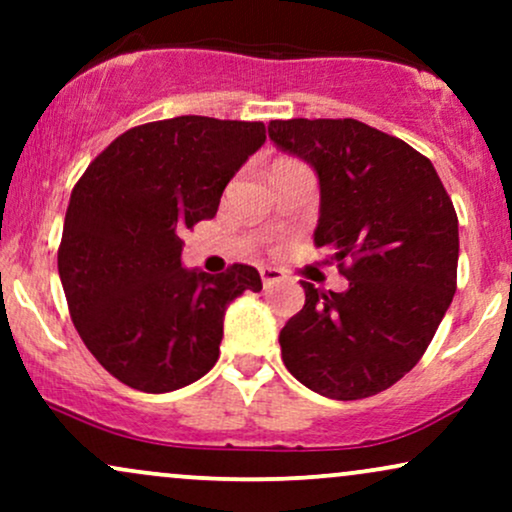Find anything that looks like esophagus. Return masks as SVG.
Returning <instances> with one entry per match:
<instances>
[{"label": "esophagus", "mask_w": 512, "mask_h": 512, "mask_svg": "<svg viewBox=\"0 0 512 512\" xmlns=\"http://www.w3.org/2000/svg\"><path fill=\"white\" fill-rule=\"evenodd\" d=\"M260 276H262L264 289H269V286H274V284H279V281H284L286 279V272H284V269H279V267H262L260 269Z\"/></svg>", "instance_id": "34e87169"}]
</instances>
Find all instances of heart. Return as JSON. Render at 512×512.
Instances as JSON below:
<instances>
[{
  "instance_id": "obj_1",
  "label": "heart",
  "mask_w": 512,
  "mask_h": 512,
  "mask_svg": "<svg viewBox=\"0 0 512 512\" xmlns=\"http://www.w3.org/2000/svg\"><path fill=\"white\" fill-rule=\"evenodd\" d=\"M281 163H293V161H276V163H274V166H281Z\"/></svg>"
}]
</instances>
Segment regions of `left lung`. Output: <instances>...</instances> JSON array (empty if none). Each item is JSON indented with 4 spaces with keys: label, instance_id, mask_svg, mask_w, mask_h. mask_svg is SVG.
<instances>
[{
    "label": "left lung",
    "instance_id": "left-lung-1",
    "mask_svg": "<svg viewBox=\"0 0 512 512\" xmlns=\"http://www.w3.org/2000/svg\"><path fill=\"white\" fill-rule=\"evenodd\" d=\"M269 139L320 178L315 248L344 293L308 281L279 334L284 366L330 399H363L419 363L457 289V214L436 168L407 142L351 120H272Z\"/></svg>",
    "mask_w": 512,
    "mask_h": 512
}]
</instances>
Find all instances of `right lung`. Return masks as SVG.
Here are the masks:
<instances>
[{
    "label": "right lung",
    "instance_id": "right-lung-1",
    "mask_svg": "<svg viewBox=\"0 0 512 512\" xmlns=\"http://www.w3.org/2000/svg\"><path fill=\"white\" fill-rule=\"evenodd\" d=\"M264 122L180 115L127 129L74 185L57 250L69 315L96 361L134 390L170 392L214 368L226 305L260 272H187L182 233L214 219Z\"/></svg>",
    "mask_w": 512,
    "mask_h": 512
}]
</instances>
